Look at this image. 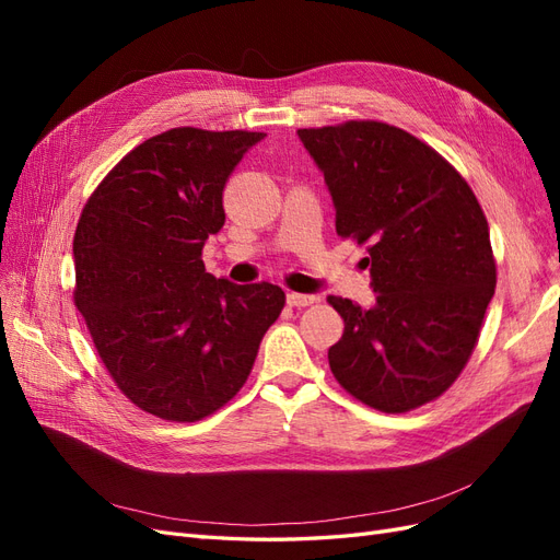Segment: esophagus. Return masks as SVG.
<instances>
[{"mask_svg":"<svg viewBox=\"0 0 560 560\" xmlns=\"http://www.w3.org/2000/svg\"><path fill=\"white\" fill-rule=\"evenodd\" d=\"M315 301H317V296H313V294H299V292L287 294V303H290V306H296V308H306Z\"/></svg>","mask_w":560,"mask_h":560,"instance_id":"34e87169","label":"esophagus"}]
</instances>
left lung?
Returning a JSON list of instances; mask_svg holds the SVG:
<instances>
[{
  "label": "left lung",
  "mask_w": 560,
  "mask_h": 560,
  "mask_svg": "<svg viewBox=\"0 0 560 560\" xmlns=\"http://www.w3.org/2000/svg\"><path fill=\"white\" fill-rule=\"evenodd\" d=\"M325 175L336 233L369 245L376 303L327 301L343 317L329 348L336 381L385 413L436 399L460 376L495 294L486 214L432 147L381 121L301 128Z\"/></svg>",
  "instance_id": "8db88e82"
}]
</instances>
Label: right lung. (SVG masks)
I'll return each mask as SVG.
<instances>
[{"instance_id": "add662e5", "label": "right lung", "mask_w": 560, "mask_h": 560, "mask_svg": "<svg viewBox=\"0 0 560 560\" xmlns=\"http://www.w3.org/2000/svg\"><path fill=\"white\" fill-rule=\"evenodd\" d=\"M264 132L173 128L114 165L74 233V303L118 389L142 411L194 422L245 385L284 306L278 284L206 270L222 191Z\"/></svg>"}]
</instances>
